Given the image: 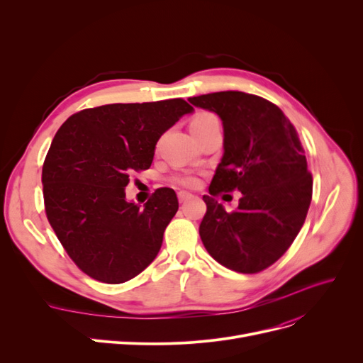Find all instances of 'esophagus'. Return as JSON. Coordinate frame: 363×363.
Returning a JSON list of instances; mask_svg holds the SVG:
<instances>
[{
  "instance_id": "esophagus-1",
  "label": "esophagus",
  "mask_w": 363,
  "mask_h": 363,
  "mask_svg": "<svg viewBox=\"0 0 363 363\" xmlns=\"http://www.w3.org/2000/svg\"><path fill=\"white\" fill-rule=\"evenodd\" d=\"M178 199H179V203H184V201H186L188 199H191V194L186 193V191H179V193H178Z\"/></svg>"
}]
</instances>
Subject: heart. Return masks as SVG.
I'll return each mask as SVG.
<instances>
[{
  "label": "heart",
  "instance_id": "b5f03b06",
  "mask_svg": "<svg viewBox=\"0 0 363 363\" xmlns=\"http://www.w3.org/2000/svg\"><path fill=\"white\" fill-rule=\"evenodd\" d=\"M212 125H219V121H218L215 114L211 113V111H200L193 118L191 125H189V126H191L193 133H197V132H201V130H204L206 128L212 126ZM174 181L177 184L182 185V186H186V188H196L200 184L199 178L194 177V175H179V177H175Z\"/></svg>",
  "mask_w": 363,
  "mask_h": 363
}]
</instances>
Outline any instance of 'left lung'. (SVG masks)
Segmentation results:
<instances>
[{"label":"left lung","mask_w":363,"mask_h":363,"mask_svg":"<svg viewBox=\"0 0 363 363\" xmlns=\"http://www.w3.org/2000/svg\"><path fill=\"white\" fill-rule=\"evenodd\" d=\"M215 111L223 125V157L203 196L200 237L216 262L241 274L274 264L293 244L312 200V175L293 123L274 103L241 91L188 99ZM242 191L228 214L214 199Z\"/></svg>","instance_id":"8db88e82"}]
</instances>
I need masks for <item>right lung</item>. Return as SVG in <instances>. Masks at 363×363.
<instances>
[{"label":"right lung","instance_id":"add662e5","mask_svg":"<svg viewBox=\"0 0 363 363\" xmlns=\"http://www.w3.org/2000/svg\"><path fill=\"white\" fill-rule=\"evenodd\" d=\"M193 107L182 99L85 108L57 130L43 166L48 222L69 257L88 277L122 284L156 259L178 212L172 188L141 208L128 203L132 172L151 166L163 133Z\"/></svg>","mask_w":363,"mask_h":363}]
</instances>
